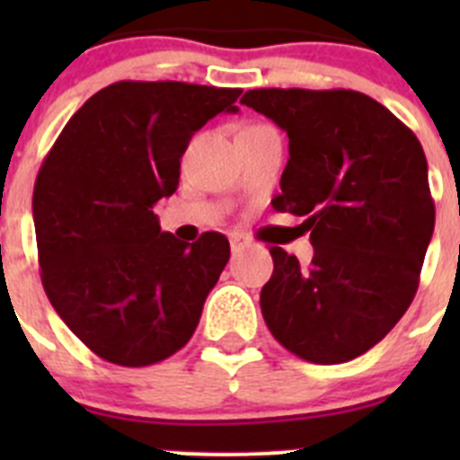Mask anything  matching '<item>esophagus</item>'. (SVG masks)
Listing matches in <instances>:
<instances>
[{"label":"esophagus","mask_w":460,"mask_h":460,"mask_svg":"<svg viewBox=\"0 0 460 460\" xmlns=\"http://www.w3.org/2000/svg\"><path fill=\"white\" fill-rule=\"evenodd\" d=\"M249 243H251V239L246 237V234H242V233L230 234V246H233V253H239V251L246 249Z\"/></svg>","instance_id":"34e87169"}]
</instances>
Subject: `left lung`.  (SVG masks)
I'll list each match as a JSON object with an SVG mask.
<instances>
[{
    "label": "left lung",
    "instance_id": "1",
    "mask_svg": "<svg viewBox=\"0 0 460 460\" xmlns=\"http://www.w3.org/2000/svg\"><path fill=\"white\" fill-rule=\"evenodd\" d=\"M242 103L290 137L271 207L302 217L315 249L302 267L271 246L262 318L302 359H355L392 332L420 288L436 226L421 142L352 89H251Z\"/></svg>",
    "mask_w": 460,
    "mask_h": 460
}]
</instances>
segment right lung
<instances>
[{
    "instance_id": "add662e5",
    "label": "right lung",
    "mask_w": 460,
    "mask_h": 460,
    "mask_svg": "<svg viewBox=\"0 0 460 460\" xmlns=\"http://www.w3.org/2000/svg\"><path fill=\"white\" fill-rule=\"evenodd\" d=\"M242 89L121 80L66 121L40 164L34 227L48 299L93 355L149 367L181 350L230 258L221 233H161L189 140Z\"/></svg>"
}]
</instances>
